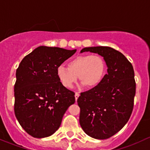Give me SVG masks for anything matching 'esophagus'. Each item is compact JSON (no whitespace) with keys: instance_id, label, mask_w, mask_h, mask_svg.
I'll list each match as a JSON object with an SVG mask.
<instances>
[{"instance_id":"34e87169","label":"esophagus","mask_w":150,"mask_h":150,"mask_svg":"<svg viewBox=\"0 0 150 150\" xmlns=\"http://www.w3.org/2000/svg\"><path fill=\"white\" fill-rule=\"evenodd\" d=\"M79 97V92H76V93H75V100H76V101L78 100Z\"/></svg>"}]
</instances>
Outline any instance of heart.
<instances>
[{
  "label": "heart",
  "mask_w": 150,
  "mask_h": 150,
  "mask_svg": "<svg viewBox=\"0 0 150 150\" xmlns=\"http://www.w3.org/2000/svg\"><path fill=\"white\" fill-rule=\"evenodd\" d=\"M68 67L61 65L56 70L58 80L68 89L73 87L77 78L87 87H95L101 82L106 71L105 62L99 55L76 56L69 61Z\"/></svg>",
  "instance_id": "obj_1"
}]
</instances>
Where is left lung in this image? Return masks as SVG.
I'll return each instance as SVG.
<instances>
[{
	"label": "left lung",
	"mask_w": 150,
	"mask_h": 150,
	"mask_svg": "<svg viewBox=\"0 0 150 150\" xmlns=\"http://www.w3.org/2000/svg\"><path fill=\"white\" fill-rule=\"evenodd\" d=\"M83 52L103 56L108 74L98 86L79 97V123L88 136L106 139L119 132L132 115L136 93L134 69L121 52L112 47H84Z\"/></svg>",
	"instance_id": "left-lung-1"
}]
</instances>
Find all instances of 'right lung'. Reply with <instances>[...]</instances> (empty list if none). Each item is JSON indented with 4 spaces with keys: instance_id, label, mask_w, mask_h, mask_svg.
<instances>
[{
    "instance_id": "1",
    "label": "right lung",
    "mask_w": 150,
    "mask_h": 150,
    "mask_svg": "<svg viewBox=\"0 0 150 150\" xmlns=\"http://www.w3.org/2000/svg\"><path fill=\"white\" fill-rule=\"evenodd\" d=\"M76 50L40 46L26 55L16 69L14 112L18 123L35 138L51 136L75 103L74 92L61 84L57 68Z\"/></svg>"
}]
</instances>
